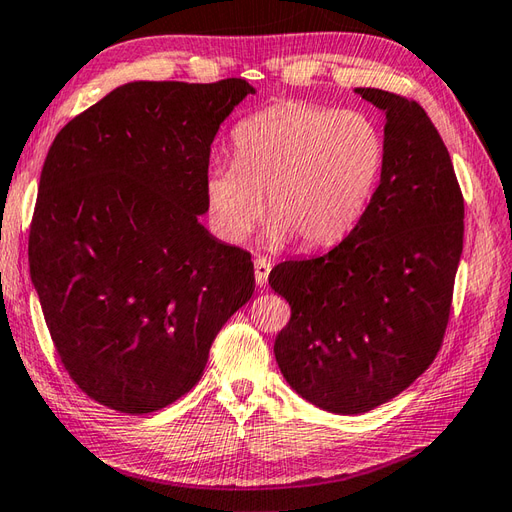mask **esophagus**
<instances>
[{"label": "esophagus", "mask_w": 512, "mask_h": 512, "mask_svg": "<svg viewBox=\"0 0 512 512\" xmlns=\"http://www.w3.org/2000/svg\"><path fill=\"white\" fill-rule=\"evenodd\" d=\"M270 270H272L270 259H266V257H257L255 259V281H257V285H266L268 283Z\"/></svg>", "instance_id": "1"}]
</instances>
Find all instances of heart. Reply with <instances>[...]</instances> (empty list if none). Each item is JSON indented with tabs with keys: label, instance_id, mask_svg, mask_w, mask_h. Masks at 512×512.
I'll use <instances>...</instances> for the list:
<instances>
[{
	"label": "heart",
	"instance_id": "b5f03b06",
	"mask_svg": "<svg viewBox=\"0 0 512 512\" xmlns=\"http://www.w3.org/2000/svg\"><path fill=\"white\" fill-rule=\"evenodd\" d=\"M386 157L371 115L314 102H281L233 130V161L207 174L213 227L242 242L266 218V240H294L320 251L344 240L362 220Z\"/></svg>",
	"mask_w": 512,
	"mask_h": 512
}]
</instances>
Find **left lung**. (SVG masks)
<instances>
[{
    "instance_id": "left-lung-1",
    "label": "left lung",
    "mask_w": 512,
    "mask_h": 512,
    "mask_svg": "<svg viewBox=\"0 0 512 512\" xmlns=\"http://www.w3.org/2000/svg\"><path fill=\"white\" fill-rule=\"evenodd\" d=\"M386 115L382 178L362 220L329 253L283 261L268 283L290 303L275 340L281 373L327 412L397 397L443 344L465 235V200L423 106L355 89Z\"/></svg>"
}]
</instances>
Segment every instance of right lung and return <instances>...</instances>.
I'll return each mask as SVG.
<instances>
[{
	"mask_svg": "<svg viewBox=\"0 0 512 512\" xmlns=\"http://www.w3.org/2000/svg\"><path fill=\"white\" fill-rule=\"evenodd\" d=\"M248 93L242 78L128 82L47 152L30 277L65 371L106 408L148 414L181 399L253 296L251 253L198 222L213 137Z\"/></svg>",
	"mask_w": 512,
	"mask_h": 512,
	"instance_id": "1",
	"label": "right lung"
}]
</instances>
